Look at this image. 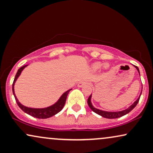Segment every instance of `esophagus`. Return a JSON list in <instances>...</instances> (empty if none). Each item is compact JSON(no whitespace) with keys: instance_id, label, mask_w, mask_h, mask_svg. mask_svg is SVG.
<instances>
[{"instance_id":"esophagus-1","label":"esophagus","mask_w":153,"mask_h":153,"mask_svg":"<svg viewBox=\"0 0 153 153\" xmlns=\"http://www.w3.org/2000/svg\"><path fill=\"white\" fill-rule=\"evenodd\" d=\"M86 84H87V82H86V81L82 80V81H80V82L78 83V84H77V86H78L79 87H82L83 86L86 85Z\"/></svg>"}]
</instances>
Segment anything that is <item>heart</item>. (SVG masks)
<instances>
[{"label":"heart","mask_w":153,"mask_h":153,"mask_svg":"<svg viewBox=\"0 0 153 153\" xmlns=\"http://www.w3.org/2000/svg\"><path fill=\"white\" fill-rule=\"evenodd\" d=\"M108 66L107 64H103L102 62H94L91 65V69L92 70L94 71H98L99 70V69H102L103 67H105V68H107Z\"/></svg>","instance_id":"1"}]
</instances>
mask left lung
<instances>
[{"label": "left lung", "mask_w": 153, "mask_h": 153, "mask_svg": "<svg viewBox=\"0 0 153 153\" xmlns=\"http://www.w3.org/2000/svg\"><path fill=\"white\" fill-rule=\"evenodd\" d=\"M134 67L136 68V69L137 70V71H138L139 74H140V71H139L138 67H136V66H134ZM142 89H143V86H142ZM141 94H142V91H141V92H140L139 97L137 98V99L135 101L134 103H133V104H132L131 105H130V106L128 108L125 109V110L120 111H103V110H101V109L95 108V107L94 106L93 104H92V103H91L92 94H91V95H90V97H88L87 102H88V106L90 107V108H91V110L94 111V112H95L96 114L100 115V116L103 117V118H109V119H113V118H120V117L125 116V115L128 114V113L131 112V111L133 110V109L134 108L135 106H136V105L137 104V103H138L139 99H140V96H141Z\"/></svg>", "instance_id": "obj_1"}]
</instances>
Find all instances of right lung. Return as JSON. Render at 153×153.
<instances>
[{
    "label": "right lung",
    "mask_w": 153,
    "mask_h": 153,
    "mask_svg": "<svg viewBox=\"0 0 153 153\" xmlns=\"http://www.w3.org/2000/svg\"><path fill=\"white\" fill-rule=\"evenodd\" d=\"M27 66H28V65L22 66V67H21L18 69V71H17V74L16 76H15L14 81H13V93L15 97V99H16V102L18 103V106L20 107V108H21L25 113H26V114L30 115V116L35 117V118H42V119H45V118H50V117L53 116L56 114H58L59 111H62V109L63 108V107L65 106V104L66 103V99H67L68 94H69V92L70 91L72 88H70V89L67 90V91H65L64 94H62V95L59 97V99L57 100L56 102L54 103V104L50 105V106L46 107V108H30V107L25 106V105H22V103L18 101V99H17L16 94H15V90H14L15 84H16V82L18 79V77L20 76V74H21V72L22 71V70H23Z\"/></svg>",
    "instance_id": "right-lung-1"
}]
</instances>
